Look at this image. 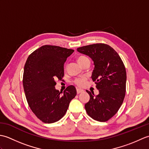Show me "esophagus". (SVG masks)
<instances>
[{
  "mask_svg": "<svg viewBox=\"0 0 149 149\" xmlns=\"http://www.w3.org/2000/svg\"><path fill=\"white\" fill-rule=\"evenodd\" d=\"M84 90H81V89H79V88H77V94H79L82 92H83Z\"/></svg>",
  "mask_w": 149,
  "mask_h": 149,
  "instance_id": "1",
  "label": "esophagus"
}]
</instances>
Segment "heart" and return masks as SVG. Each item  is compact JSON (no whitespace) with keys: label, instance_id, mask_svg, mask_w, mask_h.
<instances>
[{"label":"heart","instance_id":"obj_1","mask_svg":"<svg viewBox=\"0 0 149 149\" xmlns=\"http://www.w3.org/2000/svg\"><path fill=\"white\" fill-rule=\"evenodd\" d=\"M86 59H89L87 57L84 56H81L78 58L77 61L79 63V64H81V63H83L84 61H85ZM87 79V77L83 76V77H77L76 79H75L74 81V83L77 85V86H79V87H82L86 83V81Z\"/></svg>","mask_w":149,"mask_h":149}]
</instances>
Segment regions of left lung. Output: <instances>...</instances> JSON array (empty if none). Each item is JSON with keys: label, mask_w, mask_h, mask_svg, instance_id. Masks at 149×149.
I'll use <instances>...</instances> for the list:
<instances>
[{"label": "left lung", "mask_w": 149, "mask_h": 149, "mask_svg": "<svg viewBox=\"0 0 149 149\" xmlns=\"http://www.w3.org/2000/svg\"><path fill=\"white\" fill-rule=\"evenodd\" d=\"M92 59L95 68L91 75L99 94L86 90L90 99L85 104L88 115L99 122H106L118 112L126 91V70L118 54L105 43H95L77 49Z\"/></svg>", "instance_id": "obj_1"}]
</instances>
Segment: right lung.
Returning <instances> with one entry per match:
<instances>
[{
  "label": "right lung",
  "instance_id": "obj_1",
  "mask_svg": "<svg viewBox=\"0 0 149 149\" xmlns=\"http://www.w3.org/2000/svg\"><path fill=\"white\" fill-rule=\"evenodd\" d=\"M74 50L45 45L34 50L24 66L23 86L27 103L41 121L51 123L65 115L77 94L70 85L63 92L55 89V80L64 77V63Z\"/></svg>",
  "mask_w": 149,
  "mask_h": 149
}]
</instances>
